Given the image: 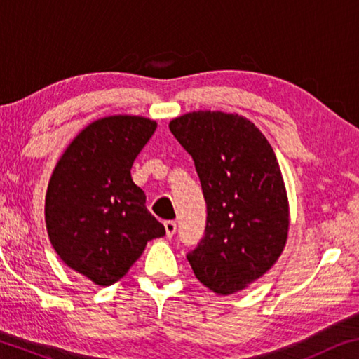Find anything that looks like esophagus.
I'll list each match as a JSON object with an SVG mask.
<instances>
[{
    "label": "esophagus",
    "instance_id": "34e87169",
    "mask_svg": "<svg viewBox=\"0 0 359 359\" xmlns=\"http://www.w3.org/2000/svg\"><path fill=\"white\" fill-rule=\"evenodd\" d=\"M175 229H177V226H175V221H165V231H166L168 237H172L175 233Z\"/></svg>",
    "mask_w": 359,
    "mask_h": 359
}]
</instances>
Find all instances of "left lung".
Returning <instances> with one entry per match:
<instances>
[{
  "label": "left lung",
  "instance_id": "left-lung-1",
  "mask_svg": "<svg viewBox=\"0 0 359 359\" xmlns=\"http://www.w3.org/2000/svg\"><path fill=\"white\" fill-rule=\"evenodd\" d=\"M191 155L207 204L205 236L188 262L199 283L231 295L262 278L287 243L290 212L273 147L246 117L193 111L169 122Z\"/></svg>",
  "mask_w": 359,
  "mask_h": 359
}]
</instances>
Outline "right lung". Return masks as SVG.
<instances>
[{
  "label": "right lung",
  "mask_w": 359,
  "mask_h": 359,
  "mask_svg": "<svg viewBox=\"0 0 359 359\" xmlns=\"http://www.w3.org/2000/svg\"><path fill=\"white\" fill-rule=\"evenodd\" d=\"M157 122L116 114L90 122L57 160L45 196L50 242L69 269L95 285L119 281L165 226L146 207L130 169Z\"/></svg>",
  "instance_id": "1"
}]
</instances>
